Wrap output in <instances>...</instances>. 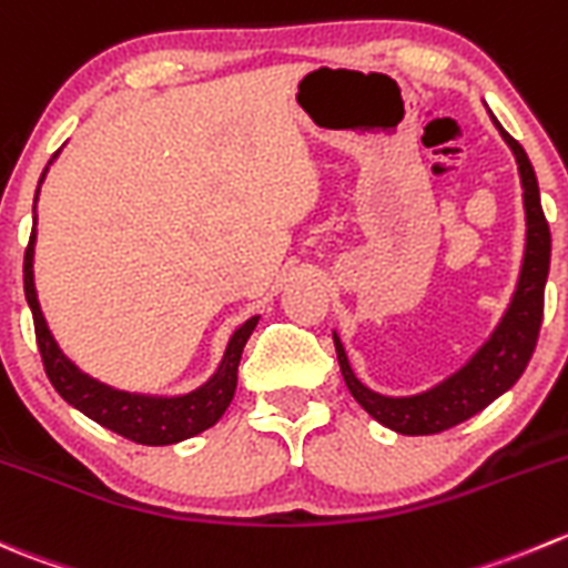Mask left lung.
I'll return each mask as SVG.
<instances>
[{"label":"left lung","instance_id":"obj_1","mask_svg":"<svg viewBox=\"0 0 568 568\" xmlns=\"http://www.w3.org/2000/svg\"><path fill=\"white\" fill-rule=\"evenodd\" d=\"M494 119V115H491ZM499 126V121L494 119ZM505 144L514 150L516 163H519L521 189H525V213H527V246H525V263H521L519 285L510 300L508 313L503 316L499 327L494 329L491 338L483 344V349L453 374L444 379L436 388L424 390L416 396H383L368 390L355 372L349 368L346 352L341 346L338 335L335 338V352H338V366L344 374L346 388L357 399V405L377 418L379 424L390 427V430L402 433V436H433L455 427V424L466 422L483 407L491 405L499 394L510 388L521 372L530 363L532 349L538 344V329L544 322V285H547L549 274V250H552V239H549V224L541 211V194H538V180L532 172V163L527 152L516 138L499 126Z\"/></svg>","mask_w":568,"mask_h":568}]
</instances>
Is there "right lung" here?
I'll return each instance as SVG.
<instances>
[{
    "instance_id": "obj_1",
    "label": "right lung",
    "mask_w": 568,
    "mask_h": 568,
    "mask_svg": "<svg viewBox=\"0 0 568 568\" xmlns=\"http://www.w3.org/2000/svg\"><path fill=\"white\" fill-rule=\"evenodd\" d=\"M32 241H36V233L30 235V244H27L24 252V296L32 311L38 352H41L49 383L54 385V390L69 405H74L77 410L85 413L88 418H93V422L108 427V430L119 433L126 442L146 444V447L185 442V438L207 430V427H213L222 418V413L233 402L235 383H239L241 352H244L246 338L255 329L257 316H252L250 322L235 329L219 372L202 388L191 390V394L163 399V396L124 394V390L108 388V385L82 374L54 344L52 333H49L47 322H43L41 307H38L36 283H32Z\"/></svg>"
}]
</instances>
